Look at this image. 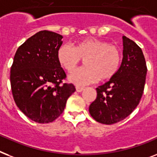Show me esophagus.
<instances>
[{
	"label": "esophagus",
	"instance_id": "34e87169",
	"mask_svg": "<svg viewBox=\"0 0 157 157\" xmlns=\"http://www.w3.org/2000/svg\"><path fill=\"white\" fill-rule=\"evenodd\" d=\"M84 90V88L83 87H80V86H76V91L78 92V93H81L82 90Z\"/></svg>",
	"mask_w": 157,
	"mask_h": 157
}]
</instances>
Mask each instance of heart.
Returning a JSON list of instances; mask_svg holds the SVG:
<instances>
[{
    "label": "heart",
    "instance_id": "b5f03b06",
    "mask_svg": "<svg viewBox=\"0 0 157 157\" xmlns=\"http://www.w3.org/2000/svg\"><path fill=\"white\" fill-rule=\"evenodd\" d=\"M82 59L85 67L71 73L68 80L77 85L96 82L99 78L107 80L117 73L121 63L120 50L108 42L85 39L76 42L74 48L63 44L57 51V59L62 67L72 72Z\"/></svg>",
    "mask_w": 157,
    "mask_h": 157
}]
</instances>
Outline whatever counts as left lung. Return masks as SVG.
<instances>
[{
	"label": "left lung",
	"mask_w": 157,
	"mask_h": 157,
	"mask_svg": "<svg viewBox=\"0 0 157 157\" xmlns=\"http://www.w3.org/2000/svg\"><path fill=\"white\" fill-rule=\"evenodd\" d=\"M123 60L118 72L97 88V98L89 108L90 114L100 123L120 122L138 105L144 89L147 66L141 48L123 36Z\"/></svg>",
	"instance_id": "1"
}]
</instances>
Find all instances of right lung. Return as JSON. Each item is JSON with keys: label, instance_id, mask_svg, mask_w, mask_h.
Masks as SVG:
<instances>
[{"label": "right lung", "instance_id": "1", "mask_svg": "<svg viewBox=\"0 0 157 157\" xmlns=\"http://www.w3.org/2000/svg\"><path fill=\"white\" fill-rule=\"evenodd\" d=\"M63 36L42 30L26 40L15 53L10 70L14 101L27 118L52 123L63 113L75 92L72 84L61 85L66 74L57 59Z\"/></svg>", "mask_w": 157, "mask_h": 157}]
</instances>
